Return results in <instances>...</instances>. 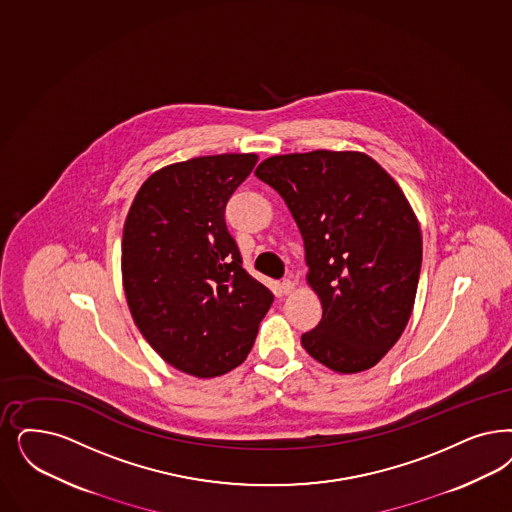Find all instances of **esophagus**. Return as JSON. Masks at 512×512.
<instances>
[{"instance_id": "34e87169", "label": "esophagus", "mask_w": 512, "mask_h": 512, "mask_svg": "<svg viewBox=\"0 0 512 512\" xmlns=\"http://www.w3.org/2000/svg\"><path fill=\"white\" fill-rule=\"evenodd\" d=\"M295 291V282L293 280H283L280 283V293L283 295H289V293H293Z\"/></svg>"}]
</instances>
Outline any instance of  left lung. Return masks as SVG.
I'll use <instances>...</instances> for the list:
<instances>
[{
    "label": "left lung",
    "mask_w": 512,
    "mask_h": 512,
    "mask_svg": "<svg viewBox=\"0 0 512 512\" xmlns=\"http://www.w3.org/2000/svg\"><path fill=\"white\" fill-rule=\"evenodd\" d=\"M255 176L293 215L323 308L302 348L331 371H369L403 335L420 280L422 230L403 189L361 151L274 155Z\"/></svg>",
    "instance_id": "1"
}]
</instances>
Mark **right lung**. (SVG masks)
<instances>
[{
	"mask_svg": "<svg viewBox=\"0 0 512 512\" xmlns=\"http://www.w3.org/2000/svg\"><path fill=\"white\" fill-rule=\"evenodd\" d=\"M255 153L174 162L147 177L123 229L128 310L151 348L177 371L215 378L251 352L274 300L242 268L225 206Z\"/></svg>",
	"mask_w": 512,
	"mask_h": 512,
	"instance_id": "right-lung-1",
	"label": "right lung"
}]
</instances>
